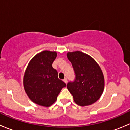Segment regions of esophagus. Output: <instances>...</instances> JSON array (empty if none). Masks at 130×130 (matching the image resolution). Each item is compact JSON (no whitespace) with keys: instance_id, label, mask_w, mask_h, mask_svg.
<instances>
[{"instance_id":"obj_1","label":"esophagus","mask_w":130,"mask_h":130,"mask_svg":"<svg viewBox=\"0 0 130 130\" xmlns=\"http://www.w3.org/2000/svg\"><path fill=\"white\" fill-rule=\"evenodd\" d=\"M63 82H65V84L67 83V78H64V79H63Z\"/></svg>"}]
</instances>
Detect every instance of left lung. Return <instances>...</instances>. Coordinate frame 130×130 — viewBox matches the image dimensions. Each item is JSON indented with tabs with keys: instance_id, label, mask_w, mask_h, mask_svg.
Wrapping results in <instances>:
<instances>
[{
	"instance_id": "1",
	"label": "left lung",
	"mask_w": 130,
	"mask_h": 130,
	"mask_svg": "<svg viewBox=\"0 0 130 130\" xmlns=\"http://www.w3.org/2000/svg\"><path fill=\"white\" fill-rule=\"evenodd\" d=\"M75 78L67 83V87L76 104L89 106L96 102L104 90L103 73L96 61L90 56L77 51L69 52Z\"/></svg>"
}]
</instances>
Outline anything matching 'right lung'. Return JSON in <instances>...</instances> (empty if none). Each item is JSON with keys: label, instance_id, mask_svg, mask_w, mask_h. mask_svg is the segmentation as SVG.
Here are the masks:
<instances>
[{"label": "right lung", "instance_id": "obj_1", "mask_svg": "<svg viewBox=\"0 0 130 130\" xmlns=\"http://www.w3.org/2000/svg\"><path fill=\"white\" fill-rule=\"evenodd\" d=\"M55 52L43 51L29 63L24 76V87L32 102L38 105L51 106L56 101L65 82L58 77L52 63L57 57Z\"/></svg>", "mask_w": 130, "mask_h": 130}]
</instances>
